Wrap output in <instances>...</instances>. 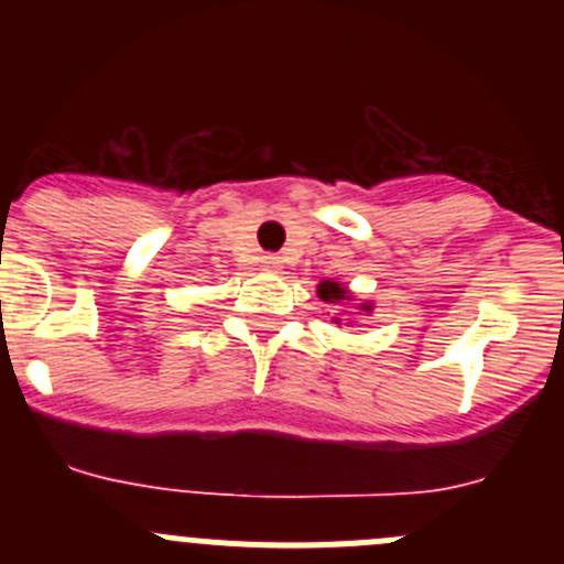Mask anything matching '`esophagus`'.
Wrapping results in <instances>:
<instances>
[{
    "instance_id": "obj_1",
    "label": "esophagus",
    "mask_w": 564,
    "mask_h": 564,
    "mask_svg": "<svg viewBox=\"0 0 564 564\" xmlns=\"http://www.w3.org/2000/svg\"><path fill=\"white\" fill-rule=\"evenodd\" d=\"M281 256H275V253H267V256H261V267H264V270H270V272H278L281 270Z\"/></svg>"
}]
</instances>
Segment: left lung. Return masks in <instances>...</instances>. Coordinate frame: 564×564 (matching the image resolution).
I'll return each instance as SVG.
<instances>
[{"label": "left lung", "mask_w": 564, "mask_h": 564, "mask_svg": "<svg viewBox=\"0 0 564 564\" xmlns=\"http://www.w3.org/2000/svg\"><path fill=\"white\" fill-rule=\"evenodd\" d=\"M316 292H318V297H322L327 305H349L351 303L349 289L340 286V283H335V281H322V283H318ZM357 308H360L362 314H371V303H360ZM333 322L340 324V318L333 316Z\"/></svg>", "instance_id": "8db88e82"}]
</instances>
